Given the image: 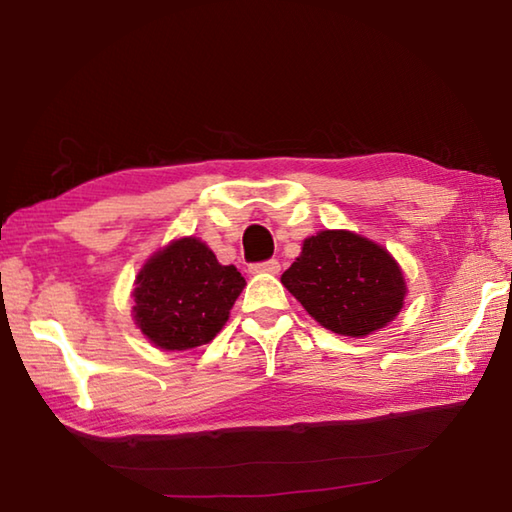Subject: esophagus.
I'll return each mask as SVG.
<instances>
[{
	"label": "esophagus",
	"mask_w": 512,
	"mask_h": 512,
	"mask_svg": "<svg viewBox=\"0 0 512 512\" xmlns=\"http://www.w3.org/2000/svg\"><path fill=\"white\" fill-rule=\"evenodd\" d=\"M250 273H268V275H277V273H280V262H277V259H268V262L250 264Z\"/></svg>",
	"instance_id": "esophagus-1"
}]
</instances>
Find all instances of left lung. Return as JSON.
<instances>
[{"label": "left lung", "instance_id": "8db88e82", "mask_svg": "<svg viewBox=\"0 0 512 512\" xmlns=\"http://www.w3.org/2000/svg\"><path fill=\"white\" fill-rule=\"evenodd\" d=\"M282 284L316 323L352 339L395 320L409 291L395 257L350 230L307 237L296 262L282 273Z\"/></svg>", "mask_w": 512, "mask_h": 512}]
</instances>
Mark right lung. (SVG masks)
Listing matches in <instances>:
<instances>
[{"instance_id": "right-lung-1", "label": "right lung", "mask_w": 512, "mask_h": 512, "mask_svg": "<svg viewBox=\"0 0 512 512\" xmlns=\"http://www.w3.org/2000/svg\"><path fill=\"white\" fill-rule=\"evenodd\" d=\"M244 287L237 268L219 264L205 241L173 239L135 277L133 320L155 348L192 350L221 332Z\"/></svg>"}]
</instances>
